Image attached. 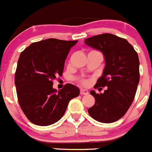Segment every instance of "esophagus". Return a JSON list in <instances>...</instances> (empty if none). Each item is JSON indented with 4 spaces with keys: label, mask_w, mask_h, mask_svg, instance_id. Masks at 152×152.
I'll use <instances>...</instances> for the list:
<instances>
[{
    "label": "esophagus",
    "mask_w": 152,
    "mask_h": 152,
    "mask_svg": "<svg viewBox=\"0 0 152 152\" xmlns=\"http://www.w3.org/2000/svg\"><path fill=\"white\" fill-rule=\"evenodd\" d=\"M80 94L81 95H87L88 94V91L86 89H80Z\"/></svg>",
    "instance_id": "34e87169"
}]
</instances>
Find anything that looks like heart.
Instances as JSON below:
<instances>
[{"instance_id":"obj_1","label":"heart","mask_w":152,"mask_h":152,"mask_svg":"<svg viewBox=\"0 0 152 152\" xmlns=\"http://www.w3.org/2000/svg\"><path fill=\"white\" fill-rule=\"evenodd\" d=\"M80 81H81V83H82V84H86L87 83H88V81H87L86 80H84V79H82V80H80Z\"/></svg>"}]
</instances>
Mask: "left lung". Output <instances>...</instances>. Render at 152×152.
<instances>
[{
	"mask_svg": "<svg viewBox=\"0 0 152 152\" xmlns=\"http://www.w3.org/2000/svg\"><path fill=\"white\" fill-rule=\"evenodd\" d=\"M85 43L103 52L105 58L103 75L94 88L107 87L103 94L91 91L95 103L88 113L100 123H113L124 116L135 98L139 82V56L126 39L110 33L86 39Z\"/></svg>",
	"mask_w": 152,
	"mask_h": 152,
	"instance_id": "obj_1",
	"label": "left lung"
}]
</instances>
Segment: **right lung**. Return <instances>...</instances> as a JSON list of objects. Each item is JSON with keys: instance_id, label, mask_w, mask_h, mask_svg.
Segmentation results:
<instances>
[{"instance_id": "obj_1", "label": "right lung", "mask_w": 152, "mask_h": 152, "mask_svg": "<svg viewBox=\"0 0 152 152\" xmlns=\"http://www.w3.org/2000/svg\"><path fill=\"white\" fill-rule=\"evenodd\" d=\"M77 42L47 39L31 44L21 52L15 73L19 104L31 123L49 126L64 114L68 103L80 94L79 88L66 84L57 91L53 80L61 76L64 61Z\"/></svg>"}]
</instances>
